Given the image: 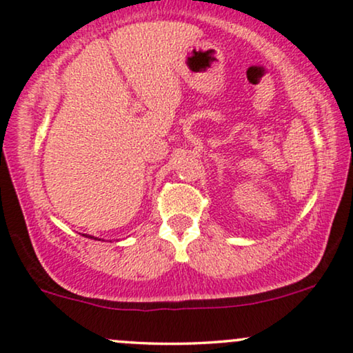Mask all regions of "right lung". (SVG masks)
Wrapping results in <instances>:
<instances>
[{"mask_svg": "<svg viewBox=\"0 0 353 353\" xmlns=\"http://www.w3.org/2000/svg\"><path fill=\"white\" fill-rule=\"evenodd\" d=\"M89 238H94V236H89Z\"/></svg>", "mask_w": 353, "mask_h": 353, "instance_id": "right-lung-1", "label": "right lung"}]
</instances>
